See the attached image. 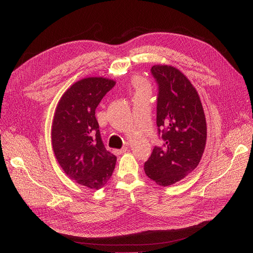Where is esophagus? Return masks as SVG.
Instances as JSON below:
<instances>
[{"label":"esophagus","mask_w":253,"mask_h":253,"mask_svg":"<svg viewBox=\"0 0 253 253\" xmlns=\"http://www.w3.org/2000/svg\"><path fill=\"white\" fill-rule=\"evenodd\" d=\"M126 151H127V147H124V148L120 149V150H114L113 152H114V154L121 155V154H124V153H126Z\"/></svg>","instance_id":"34e87169"}]
</instances>
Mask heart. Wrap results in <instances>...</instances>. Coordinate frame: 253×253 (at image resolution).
Listing matches in <instances>:
<instances>
[{
	"mask_svg": "<svg viewBox=\"0 0 253 253\" xmlns=\"http://www.w3.org/2000/svg\"><path fill=\"white\" fill-rule=\"evenodd\" d=\"M134 84H135V86L137 87V90L149 89L148 84L145 83L143 80H141V79H135V80H134Z\"/></svg>",
	"mask_w": 253,
	"mask_h": 253,
	"instance_id": "b5f03b06",
	"label": "heart"
}]
</instances>
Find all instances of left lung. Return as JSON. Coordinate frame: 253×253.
Here are the masks:
<instances>
[{
    "instance_id": "left-lung-1",
    "label": "left lung",
    "mask_w": 253,
    "mask_h": 253,
    "mask_svg": "<svg viewBox=\"0 0 253 253\" xmlns=\"http://www.w3.org/2000/svg\"><path fill=\"white\" fill-rule=\"evenodd\" d=\"M151 73L158 85L156 124L164 144L153 149L144 172L167 187L185 178L200 164L207 124L200 96L185 75L171 65H154Z\"/></svg>"
}]
</instances>
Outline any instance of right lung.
I'll use <instances>...</instances> for the list:
<instances>
[{"label":"right lung","instance_id":"1","mask_svg":"<svg viewBox=\"0 0 253 253\" xmlns=\"http://www.w3.org/2000/svg\"><path fill=\"white\" fill-rule=\"evenodd\" d=\"M115 84L103 77L81 79L62 95L53 115L51 142L57 162L71 179L94 190L109 181L117 160L105 150L95 116Z\"/></svg>","mask_w":253,"mask_h":253}]
</instances>
